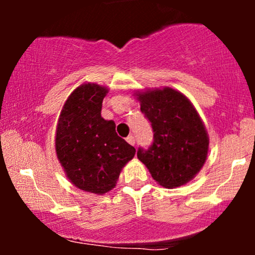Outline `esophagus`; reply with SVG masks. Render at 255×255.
Segmentation results:
<instances>
[{"instance_id": "34e87169", "label": "esophagus", "mask_w": 255, "mask_h": 255, "mask_svg": "<svg viewBox=\"0 0 255 255\" xmlns=\"http://www.w3.org/2000/svg\"><path fill=\"white\" fill-rule=\"evenodd\" d=\"M127 142L128 144H130V145H135V139H134V136L133 135H129V136H127Z\"/></svg>"}]
</instances>
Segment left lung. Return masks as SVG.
I'll use <instances>...</instances> for the list:
<instances>
[{
    "label": "left lung",
    "mask_w": 255,
    "mask_h": 255,
    "mask_svg": "<svg viewBox=\"0 0 255 255\" xmlns=\"http://www.w3.org/2000/svg\"><path fill=\"white\" fill-rule=\"evenodd\" d=\"M134 96L153 129V144L137 150L139 160L165 188L189 182L206 162L210 144L194 105L171 87L136 91Z\"/></svg>",
    "instance_id": "1"
}]
</instances>
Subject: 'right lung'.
Masks as SVG:
<instances>
[{"label": "right lung", "mask_w": 255, "mask_h": 255, "mask_svg": "<svg viewBox=\"0 0 255 255\" xmlns=\"http://www.w3.org/2000/svg\"><path fill=\"white\" fill-rule=\"evenodd\" d=\"M109 89L85 83L67 98L57 121L55 150L64 174L81 191L105 194L118 183L135 148L116 133L115 122L102 118Z\"/></svg>", "instance_id": "right-lung-1"}]
</instances>
